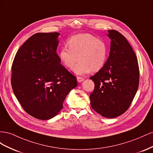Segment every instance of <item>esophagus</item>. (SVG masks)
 Here are the masks:
<instances>
[{
    "label": "esophagus",
    "mask_w": 153,
    "mask_h": 153,
    "mask_svg": "<svg viewBox=\"0 0 153 153\" xmlns=\"http://www.w3.org/2000/svg\"><path fill=\"white\" fill-rule=\"evenodd\" d=\"M77 81L78 82H81L82 81H84V78L81 77H77Z\"/></svg>",
    "instance_id": "esophagus-1"
}]
</instances>
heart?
I'll use <instances>...</instances> for the list:
<instances>
[{
	"label": "heart",
	"instance_id": "b5f03b06",
	"mask_svg": "<svg viewBox=\"0 0 153 153\" xmlns=\"http://www.w3.org/2000/svg\"><path fill=\"white\" fill-rule=\"evenodd\" d=\"M69 48L63 47L59 52V58L64 67L72 69L76 75L82 76L91 71L101 69L106 60L107 48L101 39L88 33L76 34L67 42Z\"/></svg>",
	"mask_w": 153,
	"mask_h": 153
}]
</instances>
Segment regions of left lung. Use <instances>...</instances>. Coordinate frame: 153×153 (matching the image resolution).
Here are the masks:
<instances>
[{
  "instance_id": "left-lung-1",
  "label": "left lung",
  "mask_w": 153,
  "mask_h": 153,
  "mask_svg": "<svg viewBox=\"0 0 153 153\" xmlns=\"http://www.w3.org/2000/svg\"><path fill=\"white\" fill-rule=\"evenodd\" d=\"M108 33L110 55L103 67L90 78L95 84L90 99L96 112L112 119L123 114L131 104L138 88L139 68L126 38L115 30Z\"/></svg>"
}]
</instances>
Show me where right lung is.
Wrapping results in <instances>:
<instances>
[{
    "instance_id": "right-lung-1",
    "label": "right lung",
    "mask_w": 153,
    "mask_h": 153,
    "mask_svg": "<svg viewBox=\"0 0 153 153\" xmlns=\"http://www.w3.org/2000/svg\"><path fill=\"white\" fill-rule=\"evenodd\" d=\"M59 34H34L17 51L12 65L15 97L29 115L40 120L58 115L65 97L77 85L76 77L56 54Z\"/></svg>"
}]
</instances>
